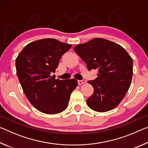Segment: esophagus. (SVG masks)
Instances as JSON below:
<instances>
[{"mask_svg": "<svg viewBox=\"0 0 148 148\" xmlns=\"http://www.w3.org/2000/svg\"><path fill=\"white\" fill-rule=\"evenodd\" d=\"M86 80H78V84L79 85H82V84H84L85 83H86Z\"/></svg>", "mask_w": 148, "mask_h": 148, "instance_id": "1", "label": "esophagus"}]
</instances>
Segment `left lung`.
Returning <instances> with one entry per match:
<instances>
[{"label": "left lung", "mask_w": 148, "mask_h": 148, "mask_svg": "<svg viewBox=\"0 0 148 148\" xmlns=\"http://www.w3.org/2000/svg\"><path fill=\"white\" fill-rule=\"evenodd\" d=\"M74 49L87 64L89 71H99L98 77L88 81L94 89L93 93L86 101L88 106L98 112L117 107L131 86L133 73L132 57L118 44L100 38L77 45Z\"/></svg>", "instance_id": "1"}]
</instances>
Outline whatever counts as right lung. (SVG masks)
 I'll return each instance as SVG.
<instances>
[{"instance_id":"1","label":"right lung","mask_w":148,"mask_h":148,"mask_svg":"<svg viewBox=\"0 0 148 148\" xmlns=\"http://www.w3.org/2000/svg\"><path fill=\"white\" fill-rule=\"evenodd\" d=\"M71 47L54 38H45L27 44L17 57L16 73L24 93L32 106L43 113L64 111L77 86L75 79L60 80L51 76Z\"/></svg>"}]
</instances>
